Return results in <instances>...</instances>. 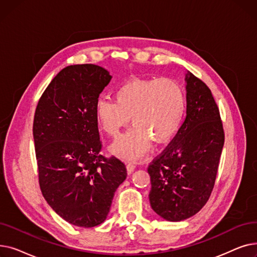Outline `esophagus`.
<instances>
[{
    "label": "esophagus",
    "instance_id": "1",
    "mask_svg": "<svg viewBox=\"0 0 257 257\" xmlns=\"http://www.w3.org/2000/svg\"><path fill=\"white\" fill-rule=\"evenodd\" d=\"M126 169H127V173L128 174H132L134 169H136V166H134V164H132V163H128L126 165Z\"/></svg>",
    "mask_w": 257,
    "mask_h": 257
}]
</instances>
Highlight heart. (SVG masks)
Segmentation results:
<instances>
[{"instance_id":"heart-1","label":"heart","mask_w":257,"mask_h":257,"mask_svg":"<svg viewBox=\"0 0 257 257\" xmlns=\"http://www.w3.org/2000/svg\"><path fill=\"white\" fill-rule=\"evenodd\" d=\"M114 97L115 101H97L96 118L108 136L116 138L131 117L134 126L110 147V152L121 159L143 157L152 141L158 145L170 142L183 123L186 94L175 80L134 78L119 85Z\"/></svg>"}]
</instances>
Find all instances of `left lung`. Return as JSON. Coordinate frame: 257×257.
Wrapping results in <instances>:
<instances>
[{
	"instance_id": "obj_1",
	"label": "left lung",
	"mask_w": 257,
	"mask_h": 257,
	"mask_svg": "<svg viewBox=\"0 0 257 257\" xmlns=\"http://www.w3.org/2000/svg\"><path fill=\"white\" fill-rule=\"evenodd\" d=\"M185 84L183 124L148 169L151 207L170 222L191 218L206 204L224 146L219 108L210 89L191 72L185 74Z\"/></svg>"
}]
</instances>
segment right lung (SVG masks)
I'll list each match as a JSON object with an SVG mask.
<instances>
[{
  "label": "right lung",
  "instance_id": "right-lung-1",
  "mask_svg": "<svg viewBox=\"0 0 257 257\" xmlns=\"http://www.w3.org/2000/svg\"><path fill=\"white\" fill-rule=\"evenodd\" d=\"M111 78L96 64L66 66L51 81L35 110L40 190L59 217L79 227L106 220L116 188L127 177L120 160L100 154L96 103Z\"/></svg>",
  "mask_w": 257,
  "mask_h": 257
}]
</instances>
